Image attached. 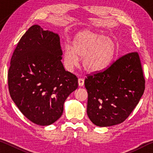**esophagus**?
<instances>
[{
  "label": "esophagus",
  "mask_w": 153,
  "mask_h": 153,
  "mask_svg": "<svg viewBox=\"0 0 153 153\" xmlns=\"http://www.w3.org/2000/svg\"><path fill=\"white\" fill-rule=\"evenodd\" d=\"M78 84L79 86H83L84 84V79L83 78H79L78 79Z\"/></svg>",
  "instance_id": "34e87169"
}]
</instances>
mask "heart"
I'll use <instances>...</instances> for the list:
<instances>
[{
    "instance_id": "1",
    "label": "heart",
    "mask_w": 153,
    "mask_h": 153,
    "mask_svg": "<svg viewBox=\"0 0 153 153\" xmlns=\"http://www.w3.org/2000/svg\"><path fill=\"white\" fill-rule=\"evenodd\" d=\"M117 47L112 38L90 30L77 33L72 46L66 45L63 49V64L67 71H71L83 57L82 65L87 71L97 72L104 69L115 57Z\"/></svg>"
}]
</instances>
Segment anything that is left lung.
<instances>
[{
    "mask_svg": "<svg viewBox=\"0 0 153 153\" xmlns=\"http://www.w3.org/2000/svg\"><path fill=\"white\" fill-rule=\"evenodd\" d=\"M84 84L90 121L99 127L122 123L138 105L145 89L138 53L126 54L105 70L89 75Z\"/></svg>",
    "mask_w": 153,
    "mask_h": 153,
    "instance_id": "left-lung-1",
    "label": "left lung"
}]
</instances>
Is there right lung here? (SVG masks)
I'll use <instances>...</instances> for the list:
<instances>
[{"instance_id": "obj_1", "label": "right lung", "mask_w": 153, "mask_h": 153, "mask_svg": "<svg viewBox=\"0 0 153 153\" xmlns=\"http://www.w3.org/2000/svg\"><path fill=\"white\" fill-rule=\"evenodd\" d=\"M58 33L33 25L18 42L8 72L10 96L25 117L48 126L61 117L66 98L78 87L65 71Z\"/></svg>"}]
</instances>
